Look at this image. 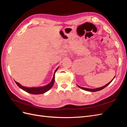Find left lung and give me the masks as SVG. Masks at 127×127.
Here are the masks:
<instances>
[{"mask_svg": "<svg viewBox=\"0 0 127 127\" xmlns=\"http://www.w3.org/2000/svg\"><path fill=\"white\" fill-rule=\"evenodd\" d=\"M115 76L114 77V78H115ZM114 78L112 79V80H111V82H110L109 83H108V84H106V85H105V86H102V87H99V88H97V89H87V88H84V87H80V86H78V85H77V86H78V87H79V88L82 89H83V90H85V91H89V92H96V91H99L103 89L104 88H105V87H106V86H108V85H109V84L112 82L113 80L114 79Z\"/></svg>", "mask_w": 127, "mask_h": 127, "instance_id": "obj_1", "label": "left lung"}]
</instances>
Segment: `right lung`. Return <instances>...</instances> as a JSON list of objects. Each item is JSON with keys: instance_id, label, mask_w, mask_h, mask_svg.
I'll use <instances>...</instances> for the list:
<instances>
[{"instance_id": "1", "label": "right lung", "mask_w": 127, "mask_h": 127, "mask_svg": "<svg viewBox=\"0 0 127 127\" xmlns=\"http://www.w3.org/2000/svg\"><path fill=\"white\" fill-rule=\"evenodd\" d=\"M57 67V69H56V70L55 71V72L54 74V76L53 78V79H52L51 82L48 84V85L44 86H42V87H26L21 85L19 83L15 82V83L17 84V85L20 87V89H21L22 90H23L31 94H32V95H40V94H43L45 92H47L49 90L52 86H53L54 84V82H55V72H56V71L58 69Z\"/></svg>"}]
</instances>
